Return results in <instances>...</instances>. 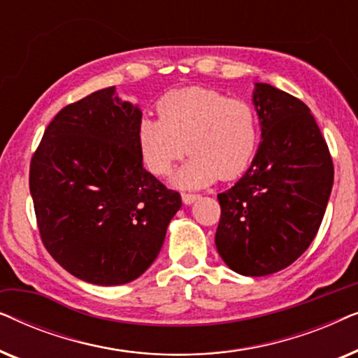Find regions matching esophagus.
Masks as SVG:
<instances>
[{
  "label": "esophagus",
  "mask_w": 358,
  "mask_h": 358,
  "mask_svg": "<svg viewBox=\"0 0 358 358\" xmlns=\"http://www.w3.org/2000/svg\"><path fill=\"white\" fill-rule=\"evenodd\" d=\"M199 197H200L199 194H187V192H182V202H184L185 205L194 203L195 200H197Z\"/></svg>",
  "instance_id": "obj_1"
}]
</instances>
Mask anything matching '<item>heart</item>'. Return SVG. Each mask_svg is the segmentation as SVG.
<instances>
[{
  "label": "heart",
  "mask_w": 358,
  "mask_h": 358,
  "mask_svg": "<svg viewBox=\"0 0 358 358\" xmlns=\"http://www.w3.org/2000/svg\"><path fill=\"white\" fill-rule=\"evenodd\" d=\"M158 114L138 127L141 158L151 173L166 176L189 151L192 156L176 176L182 187L236 179L256 156L261 125L251 102L190 86L161 97Z\"/></svg>",
  "instance_id": "1"
}]
</instances>
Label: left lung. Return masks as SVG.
I'll return each instance as SVG.
<instances>
[{
    "instance_id": "left-lung-1",
    "label": "left lung",
    "mask_w": 358,
    "mask_h": 358,
    "mask_svg": "<svg viewBox=\"0 0 358 358\" xmlns=\"http://www.w3.org/2000/svg\"><path fill=\"white\" fill-rule=\"evenodd\" d=\"M262 141L246 174L218 194V254L234 272L271 275L310 248L334 182L327 143L305 102L257 83Z\"/></svg>"
}]
</instances>
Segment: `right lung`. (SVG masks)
I'll return each mask as SVG.
<instances>
[{"instance_id":"add662e5","label":"right lung","mask_w":358,"mask_h":358,"mask_svg":"<svg viewBox=\"0 0 358 358\" xmlns=\"http://www.w3.org/2000/svg\"><path fill=\"white\" fill-rule=\"evenodd\" d=\"M106 87L53 117L34 151L29 187L48 254L81 280L124 285L148 268L182 205L143 168L141 110Z\"/></svg>"}]
</instances>
